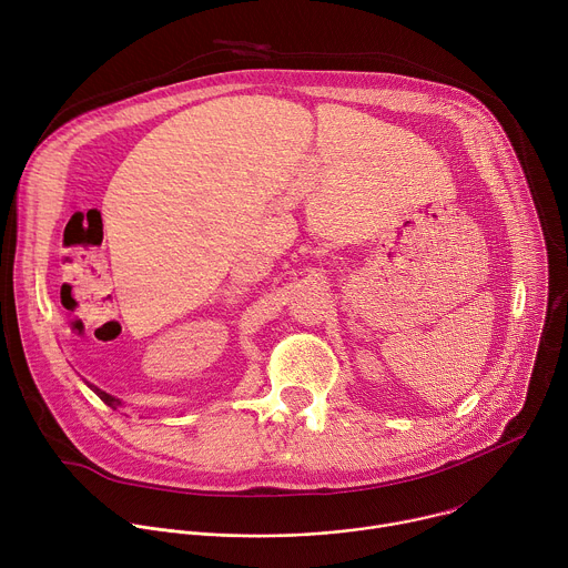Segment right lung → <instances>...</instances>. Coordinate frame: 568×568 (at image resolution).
<instances>
[{"instance_id":"add662e5","label":"right lung","mask_w":568,"mask_h":568,"mask_svg":"<svg viewBox=\"0 0 568 568\" xmlns=\"http://www.w3.org/2000/svg\"><path fill=\"white\" fill-rule=\"evenodd\" d=\"M90 386H92V384H90ZM92 388H94V393H97V395H99V397H101V399H103L105 404H110V407H112V409H116V407H119V404H121V402H119L116 397H112L110 393H105V390H101V388H97V386H92Z\"/></svg>"}]
</instances>
